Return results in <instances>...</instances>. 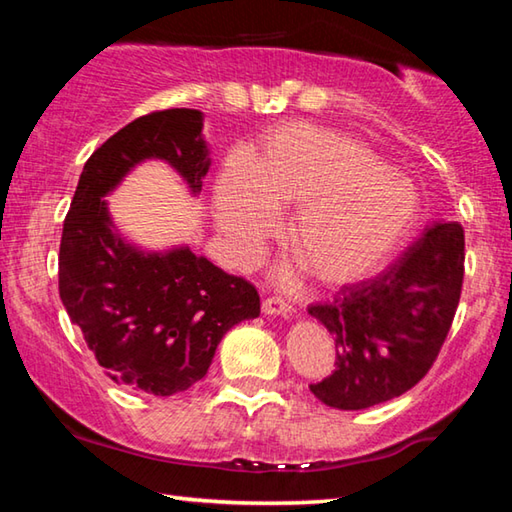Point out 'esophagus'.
Listing matches in <instances>:
<instances>
[{
	"mask_svg": "<svg viewBox=\"0 0 512 512\" xmlns=\"http://www.w3.org/2000/svg\"><path fill=\"white\" fill-rule=\"evenodd\" d=\"M262 311L266 316H284V318H289L293 314L291 305H287L282 298H266L262 302Z\"/></svg>",
	"mask_w": 512,
	"mask_h": 512,
	"instance_id": "obj_1",
	"label": "esophagus"
}]
</instances>
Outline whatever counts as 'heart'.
<instances>
[{
    "mask_svg": "<svg viewBox=\"0 0 512 512\" xmlns=\"http://www.w3.org/2000/svg\"><path fill=\"white\" fill-rule=\"evenodd\" d=\"M293 208L284 241L320 289L370 280L409 239L418 189L350 135L302 124L268 131L253 164L228 158L214 194L216 225L250 259ZM289 275V273H287Z\"/></svg>",
    "mask_w": 512,
    "mask_h": 512,
    "instance_id": "b5f03b06",
    "label": "heart"
}]
</instances>
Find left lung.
Masks as SVG:
<instances>
[{
    "label": "left lung",
    "mask_w": 512,
    "mask_h": 512,
    "mask_svg": "<svg viewBox=\"0 0 512 512\" xmlns=\"http://www.w3.org/2000/svg\"><path fill=\"white\" fill-rule=\"evenodd\" d=\"M463 262L461 225L433 221L386 273L311 305L336 345V368L309 391L332 409L359 411L418 384L452 327Z\"/></svg>",
    "instance_id": "obj_1"
}]
</instances>
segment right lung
Returning <instances> with one entry per match:
<instances>
[{"label":"right lung","instance_id":"add662e5","mask_svg":"<svg viewBox=\"0 0 512 512\" xmlns=\"http://www.w3.org/2000/svg\"><path fill=\"white\" fill-rule=\"evenodd\" d=\"M146 160L167 162L201 194L212 164L203 112H151L90 155L63 223L58 291L112 381L169 397L207 375L225 332L259 316V296L187 244L146 250L121 235L106 196Z\"/></svg>","mask_w":512,"mask_h":512}]
</instances>
